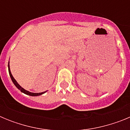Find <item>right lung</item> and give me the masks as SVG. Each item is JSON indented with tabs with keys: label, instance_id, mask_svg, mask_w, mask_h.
Instances as JSON below:
<instances>
[{
	"label": "right lung",
	"instance_id": "right-lung-1",
	"mask_svg": "<svg viewBox=\"0 0 130 130\" xmlns=\"http://www.w3.org/2000/svg\"><path fill=\"white\" fill-rule=\"evenodd\" d=\"M8 62V72H9V74H10V77H11V81H12V82L13 83V84L15 85V86L17 88L19 89V90H21V92L23 93H24V94H25L26 95H28V96H40V95L43 94H44V93L46 92L47 91H45V92H40V93H34V92H30L28 91V90H25V89H24L23 87H21L20 85H19V84H18V83L16 81L15 79H14V77H13V75H12V74H11V71H10V64H9Z\"/></svg>",
	"mask_w": 130,
	"mask_h": 130
}]
</instances>
